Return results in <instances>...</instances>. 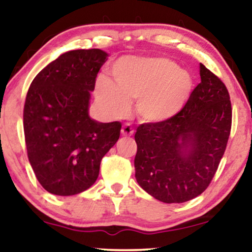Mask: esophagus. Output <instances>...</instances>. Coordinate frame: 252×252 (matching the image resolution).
Returning a JSON list of instances; mask_svg holds the SVG:
<instances>
[{
	"mask_svg": "<svg viewBox=\"0 0 252 252\" xmlns=\"http://www.w3.org/2000/svg\"><path fill=\"white\" fill-rule=\"evenodd\" d=\"M133 134H134V128L132 127V125L128 123L125 124L122 128V135L123 136H132Z\"/></svg>",
	"mask_w": 252,
	"mask_h": 252,
	"instance_id": "34e87169",
	"label": "esophagus"
}]
</instances>
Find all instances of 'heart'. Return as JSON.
<instances>
[{"label":"heart","instance_id":"heart-1","mask_svg":"<svg viewBox=\"0 0 252 252\" xmlns=\"http://www.w3.org/2000/svg\"><path fill=\"white\" fill-rule=\"evenodd\" d=\"M113 81L99 78L96 97L113 117L125 116L129 101L144 122L173 118L194 91V80L174 61L165 57H125L112 67Z\"/></svg>","mask_w":252,"mask_h":252}]
</instances>
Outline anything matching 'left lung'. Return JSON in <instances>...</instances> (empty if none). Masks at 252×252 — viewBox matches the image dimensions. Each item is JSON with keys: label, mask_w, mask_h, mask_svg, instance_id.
Returning <instances> with one entry per match:
<instances>
[{"label": "left lung", "mask_w": 252, "mask_h": 252, "mask_svg": "<svg viewBox=\"0 0 252 252\" xmlns=\"http://www.w3.org/2000/svg\"><path fill=\"white\" fill-rule=\"evenodd\" d=\"M201 84L173 118L136 128L140 187L158 201L184 203L208 188L226 150L232 105L226 86L199 64Z\"/></svg>", "instance_id": "left-lung-1"}]
</instances>
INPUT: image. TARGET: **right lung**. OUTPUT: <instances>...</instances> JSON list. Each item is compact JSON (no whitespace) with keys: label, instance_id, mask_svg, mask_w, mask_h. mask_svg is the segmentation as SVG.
<instances>
[{"label":"right lung","instance_id":"add662e5","mask_svg":"<svg viewBox=\"0 0 252 252\" xmlns=\"http://www.w3.org/2000/svg\"><path fill=\"white\" fill-rule=\"evenodd\" d=\"M109 55L101 49L62 54L40 71L24 106L27 156L37 181L58 196L77 195L96 181L122 124L89 117L91 92Z\"/></svg>","mask_w":252,"mask_h":252}]
</instances>
